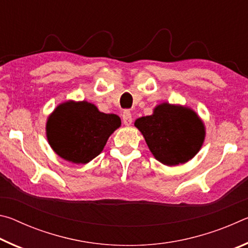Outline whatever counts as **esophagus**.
Returning a JSON list of instances; mask_svg holds the SVG:
<instances>
[{
	"label": "esophagus",
	"mask_w": 248,
	"mask_h": 248,
	"mask_svg": "<svg viewBox=\"0 0 248 248\" xmlns=\"http://www.w3.org/2000/svg\"><path fill=\"white\" fill-rule=\"evenodd\" d=\"M123 121L125 125H130L132 124V116L130 110H124L123 114Z\"/></svg>",
	"instance_id": "1"
}]
</instances>
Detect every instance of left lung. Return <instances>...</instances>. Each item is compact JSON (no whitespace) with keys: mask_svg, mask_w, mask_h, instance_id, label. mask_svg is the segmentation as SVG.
I'll use <instances>...</instances> for the list:
<instances>
[{"mask_svg":"<svg viewBox=\"0 0 248 248\" xmlns=\"http://www.w3.org/2000/svg\"><path fill=\"white\" fill-rule=\"evenodd\" d=\"M134 125L143 134L154 157L165 165L186 163L198 153L204 140V127L195 111L167 103L153 115L137 119Z\"/></svg>","mask_w":248,"mask_h":248,"instance_id":"1","label":"left lung"}]
</instances>
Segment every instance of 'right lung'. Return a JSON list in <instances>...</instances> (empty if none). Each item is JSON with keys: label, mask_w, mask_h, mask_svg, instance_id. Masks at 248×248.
<instances>
[{"label": "right lung", "mask_w": 248, "mask_h": 248, "mask_svg": "<svg viewBox=\"0 0 248 248\" xmlns=\"http://www.w3.org/2000/svg\"><path fill=\"white\" fill-rule=\"evenodd\" d=\"M120 118L100 112L87 102H66L58 106L47 123L49 144L59 156L85 164L102 152Z\"/></svg>", "instance_id": "right-lung-1"}]
</instances>
